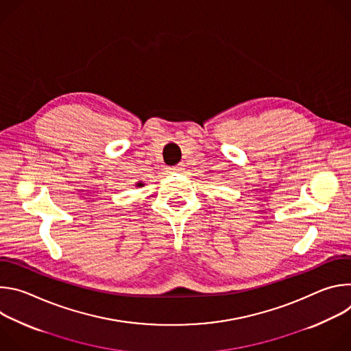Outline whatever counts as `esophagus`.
I'll return each instance as SVG.
<instances>
[{"label":"esophagus","instance_id":"esophagus-1","mask_svg":"<svg viewBox=\"0 0 351 351\" xmlns=\"http://www.w3.org/2000/svg\"><path fill=\"white\" fill-rule=\"evenodd\" d=\"M184 168L182 167V165H175V167H171V168H168V171L169 172H180V171H183Z\"/></svg>","mask_w":351,"mask_h":351}]
</instances>
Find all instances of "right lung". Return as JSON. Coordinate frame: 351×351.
<instances>
[{
    "instance_id": "obj_1",
    "label": "right lung",
    "mask_w": 351,
    "mask_h": 351,
    "mask_svg": "<svg viewBox=\"0 0 351 351\" xmlns=\"http://www.w3.org/2000/svg\"><path fill=\"white\" fill-rule=\"evenodd\" d=\"M136 186H138V187H141V186H144V184H143V183H137V184H136Z\"/></svg>"
}]
</instances>
